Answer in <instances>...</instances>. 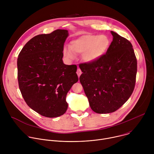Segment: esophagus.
Returning <instances> with one entry per match:
<instances>
[{
    "instance_id": "1",
    "label": "esophagus",
    "mask_w": 154,
    "mask_h": 154,
    "mask_svg": "<svg viewBox=\"0 0 154 154\" xmlns=\"http://www.w3.org/2000/svg\"><path fill=\"white\" fill-rule=\"evenodd\" d=\"M77 75H78V77H79V78L80 76V75L82 74V71H81V70H80V68H78V69H77Z\"/></svg>"
}]
</instances>
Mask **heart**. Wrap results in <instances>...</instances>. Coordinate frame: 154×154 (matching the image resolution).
Listing matches in <instances>:
<instances>
[{
  "instance_id": "obj_1",
  "label": "heart",
  "mask_w": 154,
  "mask_h": 154,
  "mask_svg": "<svg viewBox=\"0 0 154 154\" xmlns=\"http://www.w3.org/2000/svg\"><path fill=\"white\" fill-rule=\"evenodd\" d=\"M110 40L105 35H86L71 41L70 48L64 47L63 55L69 61L75 59V54H83V60L91 63L100 59L107 51Z\"/></svg>"
}]
</instances>
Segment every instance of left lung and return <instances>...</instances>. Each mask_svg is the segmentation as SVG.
Returning <instances> with one entry per match:
<instances>
[{
  "label": "left lung",
  "mask_w": 154,
  "mask_h": 154,
  "mask_svg": "<svg viewBox=\"0 0 154 154\" xmlns=\"http://www.w3.org/2000/svg\"><path fill=\"white\" fill-rule=\"evenodd\" d=\"M113 38L106 54L91 63H83L80 82L93 110L99 114L116 111L132 94L137 61L129 41L111 32Z\"/></svg>",
  "instance_id": "obj_1"
}]
</instances>
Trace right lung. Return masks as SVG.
Wrapping results in <instances>:
<instances>
[{
  "label": "right lung",
  "mask_w": 154,
  "mask_h": 154,
  "mask_svg": "<svg viewBox=\"0 0 154 154\" xmlns=\"http://www.w3.org/2000/svg\"><path fill=\"white\" fill-rule=\"evenodd\" d=\"M68 30L58 29L35 36L20 52L17 61L19 89L28 106L39 115L55 118L68 109V92L78 82L76 65L63 61Z\"/></svg>",
  "instance_id": "right-lung-1"
}]
</instances>
